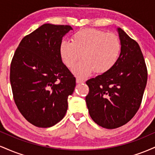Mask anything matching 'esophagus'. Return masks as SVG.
Masks as SVG:
<instances>
[{"label": "esophagus", "mask_w": 155, "mask_h": 155, "mask_svg": "<svg viewBox=\"0 0 155 155\" xmlns=\"http://www.w3.org/2000/svg\"><path fill=\"white\" fill-rule=\"evenodd\" d=\"M84 81L83 79H79V78H77V79H76V83H77V84H79V83H84Z\"/></svg>", "instance_id": "esophagus-1"}]
</instances>
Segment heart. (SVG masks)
<instances>
[{"label":"heart","mask_w":155,"mask_h":155,"mask_svg":"<svg viewBox=\"0 0 155 155\" xmlns=\"http://www.w3.org/2000/svg\"><path fill=\"white\" fill-rule=\"evenodd\" d=\"M121 42L113 33L95 28L79 30L73 34L71 41L63 40L60 45V54L69 68L75 66L78 60H83L74 68V74L85 77L95 71L103 74L111 71L118 62Z\"/></svg>","instance_id":"obj_1"}]
</instances>
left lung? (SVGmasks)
<instances>
[{
    "instance_id": "8db88e82",
    "label": "left lung",
    "mask_w": 155,
    "mask_h": 155,
    "mask_svg": "<svg viewBox=\"0 0 155 155\" xmlns=\"http://www.w3.org/2000/svg\"><path fill=\"white\" fill-rule=\"evenodd\" d=\"M121 42L118 62L111 71L87 80L85 97L92 120L114 129L129 122L139 109L147 82V68L140 48L123 30L117 29Z\"/></svg>"
}]
</instances>
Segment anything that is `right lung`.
<instances>
[{
	"label": "right lung",
	"mask_w": 155,
	"mask_h": 155,
	"mask_svg": "<svg viewBox=\"0 0 155 155\" xmlns=\"http://www.w3.org/2000/svg\"><path fill=\"white\" fill-rule=\"evenodd\" d=\"M70 25L44 24L22 39L10 66L13 97L27 121L49 127L65 117L76 78L63 63L62 38Z\"/></svg>",
	"instance_id": "right-lung-1"
}]
</instances>
